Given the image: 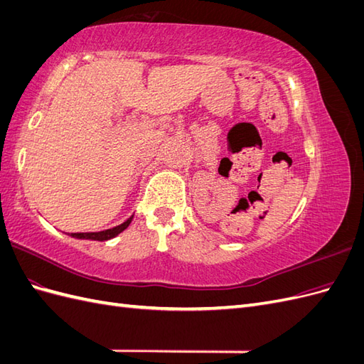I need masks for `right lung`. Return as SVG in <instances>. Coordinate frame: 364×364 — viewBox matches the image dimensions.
<instances>
[{"instance_id": "1", "label": "right lung", "mask_w": 364, "mask_h": 364, "mask_svg": "<svg viewBox=\"0 0 364 364\" xmlns=\"http://www.w3.org/2000/svg\"><path fill=\"white\" fill-rule=\"evenodd\" d=\"M132 218H134V215H132L130 218H127L124 223H121L112 229H106V230H100V232H74L71 234V237L74 238H83V240H97V241H106V240H111L114 237H117L118 234L123 232V230L130 225Z\"/></svg>"}]
</instances>
